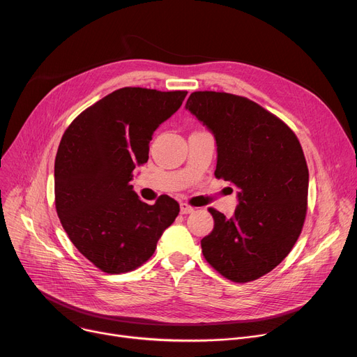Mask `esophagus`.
Instances as JSON below:
<instances>
[{
	"label": "esophagus",
	"instance_id": "1",
	"mask_svg": "<svg viewBox=\"0 0 357 357\" xmlns=\"http://www.w3.org/2000/svg\"><path fill=\"white\" fill-rule=\"evenodd\" d=\"M181 213H191V212H194V208L191 206V205H188V204H185V202H181Z\"/></svg>",
	"mask_w": 357,
	"mask_h": 357
}]
</instances>
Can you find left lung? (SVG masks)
Listing matches in <instances>:
<instances>
[{"label": "left lung", "mask_w": 357, "mask_h": 357, "mask_svg": "<svg viewBox=\"0 0 357 357\" xmlns=\"http://www.w3.org/2000/svg\"><path fill=\"white\" fill-rule=\"evenodd\" d=\"M185 109L215 137V176L238 188L231 218L208 209L213 229L201 240L202 254L231 281L257 280L289 255L304 224L308 169L300 142L273 113L235 94L195 91Z\"/></svg>", "instance_id": "8db88e82"}]
</instances>
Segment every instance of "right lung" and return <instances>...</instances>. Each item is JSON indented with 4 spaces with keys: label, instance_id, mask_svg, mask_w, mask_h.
I'll use <instances>...</instances> for the list:
<instances>
[{
    "label": "right lung",
    "instance_id": "obj_1",
    "mask_svg": "<svg viewBox=\"0 0 357 357\" xmlns=\"http://www.w3.org/2000/svg\"><path fill=\"white\" fill-rule=\"evenodd\" d=\"M188 91L119 89L80 113L64 132L54 162L56 209L70 241L107 274L148 261L179 204L153 205L133 191V169L148 162L153 132Z\"/></svg>",
    "mask_w": 357,
    "mask_h": 357
}]
</instances>
